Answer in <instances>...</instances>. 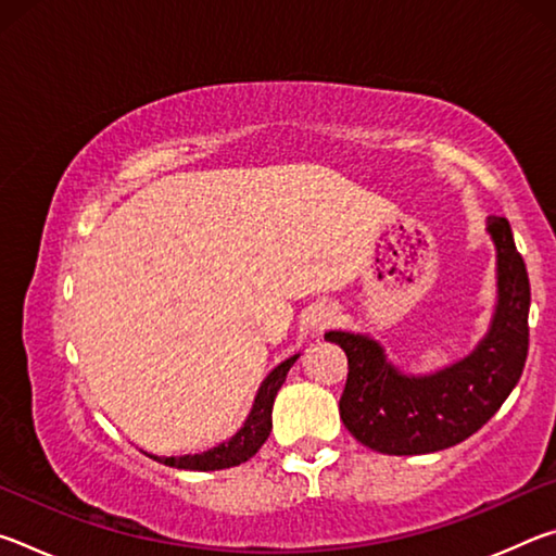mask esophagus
Masks as SVG:
<instances>
[{
    "label": "esophagus",
    "instance_id": "esophagus-1",
    "mask_svg": "<svg viewBox=\"0 0 556 556\" xmlns=\"http://www.w3.org/2000/svg\"><path fill=\"white\" fill-rule=\"evenodd\" d=\"M333 321H336V308L328 304H318L312 312V318H308V324H312L316 333H324L326 328L333 326Z\"/></svg>",
    "mask_w": 556,
    "mask_h": 556
}]
</instances>
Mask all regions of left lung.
Masks as SVG:
<instances>
[{
    "label": "left lung",
    "mask_w": 556,
    "mask_h": 556,
    "mask_svg": "<svg viewBox=\"0 0 556 556\" xmlns=\"http://www.w3.org/2000/svg\"><path fill=\"white\" fill-rule=\"evenodd\" d=\"M497 301L491 328L460 361L437 372H402L375 338L328 331L326 341L348 355L341 419L372 451L417 456L456 446L501 409L520 380L530 345V279L515 248L510 223L491 215Z\"/></svg>",
    "instance_id": "left-lung-1"
}]
</instances>
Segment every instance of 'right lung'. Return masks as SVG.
I'll list each match as a JSON object with an SVG mask.
<instances>
[{
    "instance_id": "right-lung-1",
    "label": "right lung",
    "mask_w": 556,
    "mask_h": 556,
    "mask_svg": "<svg viewBox=\"0 0 556 556\" xmlns=\"http://www.w3.org/2000/svg\"><path fill=\"white\" fill-rule=\"evenodd\" d=\"M296 357H299V353L287 357L285 363H279L277 368L271 370L265 380H262L248 419L242 421V427L235 431L230 439L220 441L218 446L203 451V454H186V456H152L149 454V456L159 460V464L184 468V470H220V468L240 466V464H244V460H250L269 437L275 397H277L281 384H285V380H287L289 368L296 363Z\"/></svg>"
}]
</instances>
